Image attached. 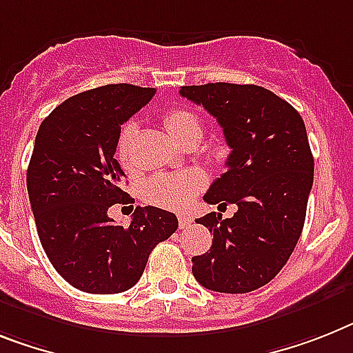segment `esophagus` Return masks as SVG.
I'll return each mask as SVG.
<instances>
[{"label":"esophagus","mask_w":353,"mask_h":353,"mask_svg":"<svg viewBox=\"0 0 353 353\" xmlns=\"http://www.w3.org/2000/svg\"><path fill=\"white\" fill-rule=\"evenodd\" d=\"M179 223H180V227H182V229H188V227L193 223V216H189V214H180Z\"/></svg>","instance_id":"esophagus-1"}]
</instances>
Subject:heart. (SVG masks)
Segmentation results:
<instances>
[{
	"mask_svg": "<svg viewBox=\"0 0 353 353\" xmlns=\"http://www.w3.org/2000/svg\"><path fill=\"white\" fill-rule=\"evenodd\" d=\"M164 126L174 141L182 142L189 135L198 133L202 135V124L193 112L185 108H173L164 115ZM135 122H128L121 130L117 141V159L122 165H130V144L135 135ZM208 183L202 171L189 170L174 174H160L153 176L142 185V196L148 202L170 209H185L193 202Z\"/></svg>",
	"mask_w": 353,
	"mask_h": 353,
	"instance_id": "heart-1",
	"label": "heart"
}]
</instances>
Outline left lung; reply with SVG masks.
Returning <instances> with one entry per match:
<instances>
[{"mask_svg": "<svg viewBox=\"0 0 353 353\" xmlns=\"http://www.w3.org/2000/svg\"><path fill=\"white\" fill-rule=\"evenodd\" d=\"M180 95L216 119L231 148L227 171L203 200L238 208L232 218L209 212L196 220L212 232V245L191 260L193 276L214 292H252L276 278L301 236L314 182L305 122L287 101L256 84L182 86Z\"/></svg>", "mask_w": 353, "mask_h": 353, "instance_id": "left-lung-1", "label": "left lung"}]
</instances>
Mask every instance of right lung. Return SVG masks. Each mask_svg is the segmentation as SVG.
Masks as SVG:
<instances>
[{"label":"right lung","instance_id":"right-lung-1","mask_svg":"<svg viewBox=\"0 0 353 353\" xmlns=\"http://www.w3.org/2000/svg\"><path fill=\"white\" fill-rule=\"evenodd\" d=\"M155 88L106 84L66 99L41 122L26 188L41 245L72 287L124 292L141 279L151 250L179 227L173 212L137 208L130 227L108 216L128 203L126 174L115 159L121 126Z\"/></svg>","mask_w":353,"mask_h":353}]
</instances>
